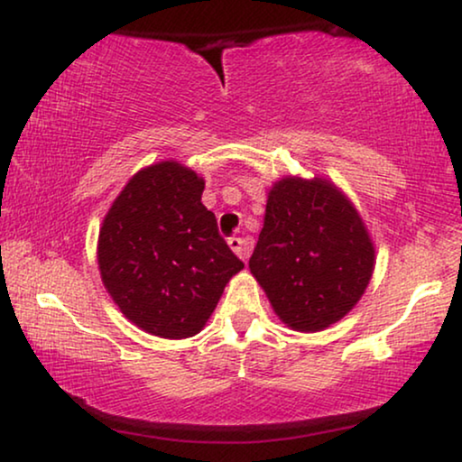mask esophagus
Wrapping results in <instances>:
<instances>
[{"label":"esophagus","instance_id":"34e87169","mask_svg":"<svg viewBox=\"0 0 462 462\" xmlns=\"http://www.w3.org/2000/svg\"><path fill=\"white\" fill-rule=\"evenodd\" d=\"M229 248L236 252V254L242 258V261H245L248 258V248H245V242L242 237H231L229 239Z\"/></svg>","mask_w":462,"mask_h":462}]
</instances>
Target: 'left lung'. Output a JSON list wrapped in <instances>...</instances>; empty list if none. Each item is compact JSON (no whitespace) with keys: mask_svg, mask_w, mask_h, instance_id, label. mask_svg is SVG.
I'll return each instance as SVG.
<instances>
[{"mask_svg":"<svg viewBox=\"0 0 462 462\" xmlns=\"http://www.w3.org/2000/svg\"><path fill=\"white\" fill-rule=\"evenodd\" d=\"M248 264L283 324L318 332L362 299L374 271V244L356 206L330 180L286 176L267 195Z\"/></svg>","mask_w":462,"mask_h":462,"instance_id":"left-lung-1","label":"left lung"}]
</instances>
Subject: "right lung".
<instances>
[{"mask_svg": "<svg viewBox=\"0 0 462 462\" xmlns=\"http://www.w3.org/2000/svg\"><path fill=\"white\" fill-rule=\"evenodd\" d=\"M204 179L179 162L143 168L106 212L98 269L125 318L160 338L198 334L244 263L201 204Z\"/></svg>", "mask_w": 462, "mask_h": 462, "instance_id": "1", "label": "right lung"}]
</instances>
